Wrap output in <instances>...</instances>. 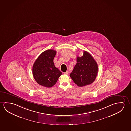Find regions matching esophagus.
I'll list each match as a JSON object with an SVG mask.
<instances>
[{
	"instance_id": "1",
	"label": "esophagus",
	"mask_w": 131,
	"mask_h": 131,
	"mask_svg": "<svg viewBox=\"0 0 131 131\" xmlns=\"http://www.w3.org/2000/svg\"><path fill=\"white\" fill-rule=\"evenodd\" d=\"M64 74H66V75H67V74H68V71H67L66 72H64Z\"/></svg>"
}]
</instances>
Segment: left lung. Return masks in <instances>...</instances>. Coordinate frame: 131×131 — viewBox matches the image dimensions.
Here are the masks:
<instances>
[{
	"label": "left lung",
	"mask_w": 131,
	"mask_h": 131,
	"mask_svg": "<svg viewBox=\"0 0 131 131\" xmlns=\"http://www.w3.org/2000/svg\"><path fill=\"white\" fill-rule=\"evenodd\" d=\"M77 64L70 75L78 86L82 87L93 83L98 72V65L91 54L86 51L81 57L77 56Z\"/></svg>",
	"instance_id": "left-lung-1"
}]
</instances>
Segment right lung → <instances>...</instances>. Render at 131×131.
<instances>
[{"instance_id": "right-lung-1", "label": "right lung", "mask_w": 131, "mask_h": 131, "mask_svg": "<svg viewBox=\"0 0 131 131\" xmlns=\"http://www.w3.org/2000/svg\"><path fill=\"white\" fill-rule=\"evenodd\" d=\"M56 51L47 50L42 52L34 63L32 68L34 78L40 85L51 87L56 84L62 72L54 64Z\"/></svg>"}]
</instances>
